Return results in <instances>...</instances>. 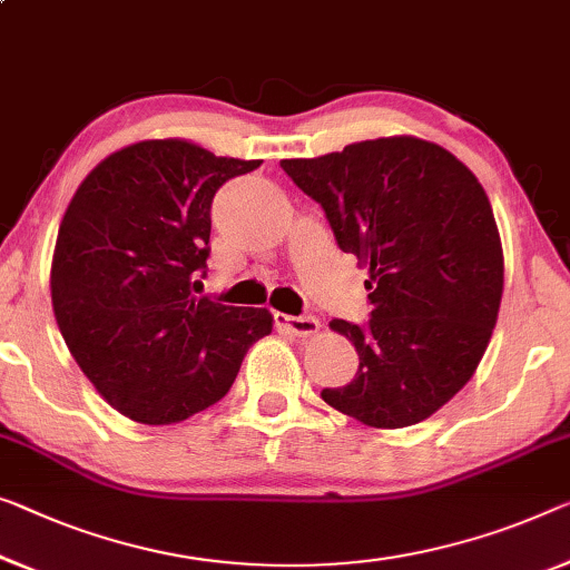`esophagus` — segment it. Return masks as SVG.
Masks as SVG:
<instances>
[{"mask_svg":"<svg viewBox=\"0 0 570 570\" xmlns=\"http://www.w3.org/2000/svg\"><path fill=\"white\" fill-rule=\"evenodd\" d=\"M274 320L278 330H286V333H292L296 337H309L320 330V322L314 314H299V317H292V314L276 312Z\"/></svg>","mask_w":570,"mask_h":570,"instance_id":"34e87169","label":"esophagus"}]
</instances>
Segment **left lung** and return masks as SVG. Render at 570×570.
<instances>
[{
	"label": "left lung",
	"mask_w": 570,
	"mask_h": 570,
	"mask_svg": "<svg viewBox=\"0 0 570 570\" xmlns=\"http://www.w3.org/2000/svg\"><path fill=\"white\" fill-rule=\"evenodd\" d=\"M282 168L325 209L340 250L368 266V325L330 322L353 340L358 373L322 399L371 428L428 420L469 384L502 304L504 256L487 191L453 153L412 135Z\"/></svg>",
	"instance_id": "left-lung-1"
}]
</instances>
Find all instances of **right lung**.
Segmentation results:
<instances>
[{
	"label": "right lung",
	"instance_id": "right-lung-1",
	"mask_svg": "<svg viewBox=\"0 0 570 570\" xmlns=\"http://www.w3.org/2000/svg\"><path fill=\"white\" fill-rule=\"evenodd\" d=\"M261 160L142 140L83 178L58 230L50 296L68 351L135 422L189 420L230 392L268 309L194 296L207 274L212 199Z\"/></svg>",
	"mask_w": 570,
	"mask_h": 570
}]
</instances>
